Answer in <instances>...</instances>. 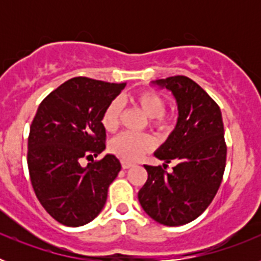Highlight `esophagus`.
<instances>
[{
  "mask_svg": "<svg viewBox=\"0 0 261 261\" xmlns=\"http://www.w3.org/2000/svg\"><path fill=\"white\" fill-rule=\"evenodd\" d=\"M132 166H133V163L126 162V161H121V167H123L124 170H126V168H130Z\"/></svg>",
  "mask_w": 261,
  "mask_h": 261,
  "instance_id": "obj_1",
  "label": "esophagus"
}]
</instances>
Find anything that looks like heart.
I'll return each instance as SVG.
<instances>
[{
	"label": "heart",
	"mask_w": 261,
	"mask_h": 261,
	"mask_svg": "<svg viewBox=\"0 0 261 261\" xmlns=\"http://www.w3.org/2000/svg\"><path fill=\"white\" fill-rule=\"evenodd\" d=\"M133 103L146 115L153 119V123L158 128L163 129L167 126V120L163 117L165 111V99L153 90H142L136 93L130 98ZM120 124V103L114 100L106 107L102 115V125L106 132L114 133ZM154 147V140L147 135H132L123 133L115 137L110 144L111 151L119 158L126 162H135L141 158L144 154L150 151Z\"/></svg>",
	"instance_id": "b5f03b06"
}]
</instances>
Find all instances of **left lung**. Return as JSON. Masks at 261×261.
<instances>
[{
    "mask_svg": "<svg viewBox=\"0 0 261 261\" xmlns=\"http://www.w3.org/2000/svg\"><path fill=\"white\" fill-rule=\"evenodd\" d=\"M151 86L174 96L177 120L174 130L154 151L161 166L144 165L147 180L138 201L151 220L181 226L196 220L214 199L226 166V144L220 107L204 90L184 75L156 80ZM177 165L171 173L167 163Z\"/></svg>",
    "mask_w": 261,
    "mask_h": 261,
    "instance_id": "obj_1",
    "label": "left lung"
}]
</instances>
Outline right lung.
I'll return each instance as SVG.
<instances>
[{
    "label": "right lung",
    "mask_w": 261,
    "mask_h": 261,
    "mask_svg": "<svg viewBox=\"0 0 261 261\" xmlns=\"http://www.w3.org/2000/svg\"><path fill=\"white\" fill-rule=\"evenodd\" d=\"M125 85L71 78L36 111L29 136L30 177L43 208L62 225L84 226L105 208L120 161L114 154L85 167L81 161L106 149L102 115Z\"/></svg>",
    "instance_id": "add662e5"
}]
</instances>
